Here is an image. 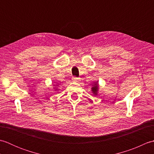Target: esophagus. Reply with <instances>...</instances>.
<instances>
[{"mask_svg": "<svg viewBox=\"0 0 154 154\" xmlns=\"http://www.w3.org/2000/svg\"><path fill=\"white\" fill-rule=\"evenodd\" d=\"M72 81H73V82H74V83H78V82H79L80 79H79V78H77V77H73Z\"/></svg>", "mask_w": 154, "mask_h": 154, "instance_id": "1", "label": "esophagus"}]
</instances>
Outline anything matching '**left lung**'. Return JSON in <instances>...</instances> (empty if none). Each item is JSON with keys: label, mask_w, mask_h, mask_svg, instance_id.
Here are the masks:
<instances>
[{"label": "left lung", "mask_w": 154, "mask_h": 154, "mask_svg": "<svg viewBox=\"0 0 154 154\" xmlns=\"http://www.w3.org/2000/svg\"><path fill=\"white\" fill-rule=\"evenodd\" d=\"M99 85L98 81H96L92 85V87H91V91H92L93 94L94 96H97L98 94V92H99Z\"/></svg>", "instance_id": "1"}]
</instances>
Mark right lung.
I'll list each match as a JSON object with an SVG mask.
<instances>
[{
  "mask_svg": "<svg viewBox=\"0 0 154 154\" xmlns=\"http://www.w3.org/2000/svg\"><path fill=\"white\" fill-rule=\"evenodd\" d=\"M58 86H59V85H57V84H56V85H54V89L55 90V91H56L58 89H57Z\"/></svg>",
  "mask_w": 154,
  "mask_h": 154,
  "instance_id": "1",
  "label": "right lung"
}]
</instances>
